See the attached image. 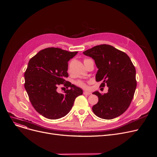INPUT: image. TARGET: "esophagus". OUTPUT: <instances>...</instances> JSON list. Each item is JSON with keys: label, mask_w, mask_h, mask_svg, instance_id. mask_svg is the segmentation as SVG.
<instances>
[{"label": "esophagus", "mask_w": 157, "mask_h": 157, "mask_svg": "<svg viewBox=\"0 0 157 157\" xmlns=\"http://www.w3.org/2000/svg\"><path fill=\"white\" fill-rule=\"evenodd\" d=\"M83 94H84L85 95H90L91 93H90V92H88V91H84V92H83Z\"/></svg>", "instance_id": "34e87169"}]
</instances>
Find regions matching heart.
<instances>
[{"mask_svg": "<svg viewBox=\"0 0 157 157\" xmlns=\"http://www.w3.org/2000/svg\"><path fill=\"white\" fill-rule=\"evenodd\" d=\"M85 60H86V59H85ZM76 85L81 86V87H82V88H86V87H87V85H86V83L85 82H83V81H82V80L77 81Z\"/></svg>", "mask_w": 157, "mask_h": 157, "instance_id": "heart-1", "label": "heart"}]
</instances>
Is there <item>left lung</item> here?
I'll return each mask as SVG.
<instances>
[{"instance_id":"1","label":"left lung","mask_w":157,"mask_h":157,"mask_svg":"<svg viewBox=\"0 0 157 157\" xmlns=\"http://www.w3.org/2000/svg\"><path fill=\"white\" fill-rule=\"evenodd\" d=\"M92 57L98 68L96 81L106 85L108 92L98 96V102L92 107V111L100 118L111 120L122 114L128 109L136 87V69L125 52L113 46L100 44L83 52Z\"/></svg>"}]
</instances>
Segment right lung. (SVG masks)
I'll use <instances>...</instances> for the list:
<instances>
[{
    "mask_svg": "<svg viewBox=\"0 0 157 157\" xmlns=\"http://www.w3.org/2000/svg\"><path fill=\"white\" fill-rule=\"evenodd\" d=\"M78 52H68L58 48L39 51L28 62L25 73V87L36 111L44 117L56 120L71 111L75 98L83 94L82 89L67 82L68 61ZM60 84L69 87L63 94L56 92Z\"/></svg>",
    "mask_w": 157,
    "mask_h": 157,
    "instance_id": "add662e5",
    "label": "right lung"
}]
</instances>
